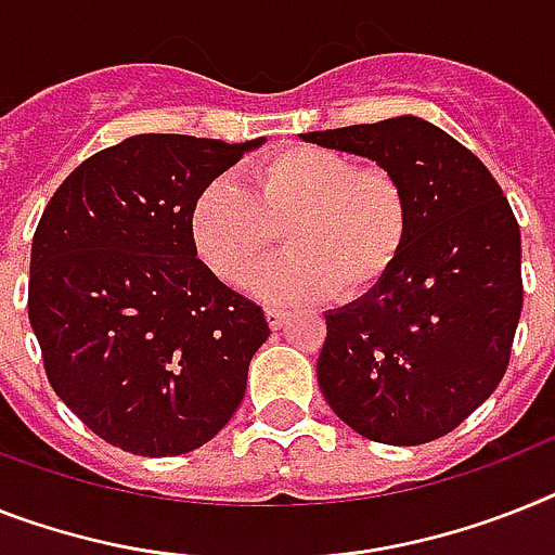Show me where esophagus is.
I'll return each mask as SVG.
<instances>
[{"label": "esophagus", "mask_w": 555, "mask_h": 555, "mask_svg": "<svg viewBox=\"0 0 555 555\" xmlns=\"http://www.w3.org/2000/svg\"><path fill=\"white\" fill-rule=\"evenodd\" d=\"M264 319H268L270 330H279L282 324H285L287 313H285V310H276V307H268V310H264Z\"/></svg>", "instance_id": "obj_1"}]
</instances>
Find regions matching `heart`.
Segmentation results:
<instances>
[{
	"label": "heart",
	"instance_id": "obj_1",
	"mask_svg": "<svg viewBox=\"0 0 555 555\" xmlns=\"http://www.w3.org/2000/svg\"><path fill=\"white\" fill-rule=\"evenodd\" d=\"M287 248L254 270L248 287L270 305L352 301L398 268L409 242V199L389 171L324 146H291L264 157L250 185L220 175L191 199L189 236L199 262L236 285L276 242Z\"/></svg>",
	"mask_w": 555,
	"mask_h": 555
}]
</instances>
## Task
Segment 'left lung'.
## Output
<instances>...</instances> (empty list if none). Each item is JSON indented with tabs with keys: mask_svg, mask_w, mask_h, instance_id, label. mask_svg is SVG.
Returning <instances> with one entry per match:
<instances>
[{
	"mask_svg": "<svg viewBox=\"0 0 555 555\" xmlns=\"http://www.w3.org/2000/svg\"><path fill=\"white\" fill-rule=\"evenodd\" d=\"M299 138L370 157L409 199V242L392 276L324 313L321 395L375 443L449 435L500 386L522 313V236L500 183L417 115Z\"/></svg>",
	"mask_w": 555,
	"mask_h": 555,
	"instance_id": "8db88e82",
	"label": "left lung"
}]
</instances>
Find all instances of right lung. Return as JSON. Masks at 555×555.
Masks as SVG:
<instances>
[{"instance_id": "obj_1", "label": "right lung", "mask_w": 555, "mask_h": 555, "mask_svg": "<svg viewBox=\"0 0 555 555\" xmlns=\"http://www.w3.org/2000/svg\"><path fill=\"white\" fill-rule=\"evenodd\" d=\"M268 138L134 134L59 185L33 236L27 313L55 395L141 457L208 443L240 409L262 307L197 259V191Z\"/></svg>"}]
</instances>
